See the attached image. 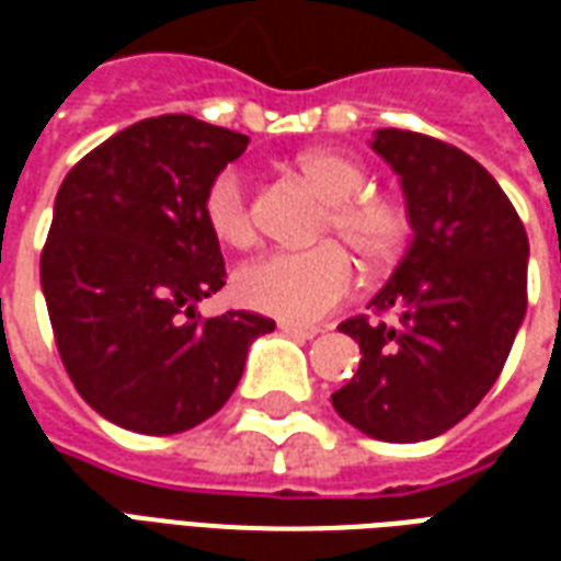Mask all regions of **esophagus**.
<instances>
[{
	"instance_id": "esophagus-1",
	"label": "esophagus",
	"mask_w": 561,
	"mask_h": 561,
	"mask_svg": "<svg viewBox=\"0 0 561 561\" xmlns=\"http://www.w3.org/2000/svg\"><path fill=\"white\" fill-rule=\"evenodd\" d=\"M279 330L285 336H294V340H316L321 333V328H316V324H291V321H282Z\"/></svg>"
}]
</instances>
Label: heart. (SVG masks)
Wrapping results in <instances>:
<instances>
[{
	"mask_svg": "<svg viewBox=\"0 0 561 561\" xmlns=\"http://www.w3.org/2000/svg\"><path fill=\"white\" fill-rule=\"evenodd\" d=\"M294 168L328 201V213L321 219L324 237L336 233L366 270H385L402 255L412 233L409 213L393 197L366 195L369 176L360 161L336 149H306ZM201 209L209 233L221 245L249 249L257 240L249 185L240 171L228 168L216 173ZM352 288L354 261L340 243H321L304 252H273L245 264L233 279L240 304L291 324L328 316Z\"/></svg>",
	"mask_w": 561,
	"mask_h": 561,
	"instance_id": "heart-1",
	"label": "heart"
}]
</instances>
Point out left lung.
Masks as SVG:
<instances>
[{"label":"left lung","instance_id":"obj_1","mask_svg":"<svg viewBox=\"0 0 561 561\" xmlns=\"http://www.w3.org/2000/svg\"><path fill=\"white\" fill-rule=\"evenodd\" d=\"M369 147L400 176L412 245L369 300L393 324L348 318L354 378L342 421L381 442H426L486 397L526 316L529 237L490 171L445 140L378 128Z\"/></svg>","mask_w":561,"mask_h":561}]
</instances>
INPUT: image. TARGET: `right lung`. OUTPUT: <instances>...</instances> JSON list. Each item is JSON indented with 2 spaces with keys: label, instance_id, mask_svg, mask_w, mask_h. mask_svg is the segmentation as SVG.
I'll return each instance as SVG.
<instances>
[{
  "label": "right lung",
  "instance_id": "right-lung-1",
  "mask_svg": "<svg viewBox=\"0 0 561 561\" xmlns=\"http://www.w3.org/2000/svg\"><path fill=\"white\" fill-rule=\"evenodd\" d=\"M245 144L195 116H152L83 156L56 192L42 252L56 348L80 397L123 430L173 435L213 417L249 345L276 328L195 309L225 285L204 192Z\"/></svg>",
  "mask_w": 561,
  "mask_h": 561
}]
</instances>
